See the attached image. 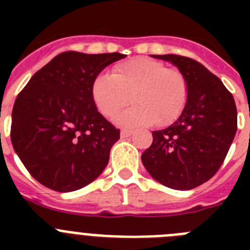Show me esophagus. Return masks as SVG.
I'll return each mask as SVG.
<instances>
[{"label": "esophagus", "mask_w": 250, "mask_h": 250, "mask_svg": "<svg viewBox=\"0 0 250 250\" xmlns=\"http://www.w3.org/2000/svg\"><path fill=\"white\" fill-rule=\"evenodd\" d=\"M132 134H134V131H132V130H126V129L121 130V132H120L121 138H129V136H131Z\"/></svg>", "instance_id": "34e87169"}]
</instances>
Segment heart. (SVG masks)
Segmentation results:
<instances>
[{
	"label": "heart",
	"mask_w": 250,
	"mask_h": 250,
	"mask_svg": "<svg viewBox=\"0 0 250 250\" xmlns=\"http://www.w3.org/2000/svg\"><path fill=\"white\" fill-rule=\"evenodd\" d=\"M91 94L98 110L107 119L114 118L131 98L135 105L116 118L119 125L139 126L155 123L165 126L184 110L189 85L178 68H167L160 61L147 57H135L115 66L111 75H99L92 83Z\"/></svg>",
	"instance_id": "1"
}]
</instances>
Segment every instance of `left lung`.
<instances>
[{
	"label": "left lung",
	"mask_w": 250,
	"mask_h": 250,
	"mask_svg": "<svg viewBox=\"0 0 250 250\" xmlns=\"http://www.w3.org/2000/svg\"><path fill=\"white\" fill-rule=\"evenodd\" d=\"M169 61L185 75L187 105L178 120L152 131V144L141 155L156 182L189 190L213 178L237 132V106L220 79L205 66L179 55H150Z\"/></svg>",
	"instance_id": "obj_1"
}]
</instances>
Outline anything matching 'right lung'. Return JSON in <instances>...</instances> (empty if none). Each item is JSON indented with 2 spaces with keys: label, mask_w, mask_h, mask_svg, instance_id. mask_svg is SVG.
I'll return each instance as SVG.
<instances>
[{
  "label": "right lung",
  "mask_w": 250,
  "mask_h": 250,
  "mask_svg": "<svg viewBox=\"0 0 250 250\" xmlns=\"http://www.w3.org/2000/svg\"><path fill=\"white\" fill-rule=\"evenodd\" d=\"M126 55L66 51L31 77L12 110L11 141L28 173L48 189L86 187L109 163L120 130L98 111L92 83Z\"/></svg>",
  "instance_id": "right-lung-1"
}]
</instances>
